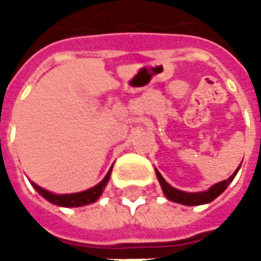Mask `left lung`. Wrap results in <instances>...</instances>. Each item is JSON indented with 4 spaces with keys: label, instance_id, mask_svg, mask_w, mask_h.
I'll use <instances>...</instances> for the list:
<instances>
[{
    "label": "left lung",
    "instance_id": "8db88e82",
    "mask_svg": "<svg viewBox=\"0 0 261 261\" xmlns=\"http://www.w3.org/2000/svg\"><path fill=\"white\" fill-rule=\"evenodd\" d=\"M240 167L241 164L238 166L236 171L232 173L231 177H228L226 180L224 181H219V183H216L212 187H209L206 192H196V193H190V192H183V190H178V189H175L173 186H170L167 183L166 180H164V177L160 174V171L155 168V173H156V178H158V181H160V185H161V189H163V193L166 196L168 200H171V202H175V203H181V205L186 206H197V205H205V203H209V202H212V200H215L218 196L221 195L224 190H225L226 187L229 186V183L234 180V177L238 173V170H240Z\"/></svg>",
    "mask_w": 261,
    "mask_h": 261
}]
</instances>
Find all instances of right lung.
Wrapping results in <instances>:
<instances>
[{"label": "right lung", "mask_w": 261, "mask_h": 261, "mask_svg": "<svg viewBox=\"0 0 261 261\" xmlns=\"http://www.w3.org/2000/svg\"><path fill=\"white\" fill-rule=\"evenodd\" d=\"M113 168V167H112ZM112 168L107 171L106 177L94 187L91 189H87L84 192H78V193H68V195H56L52 193L49 190H46L43 187L37 186L35 181H32V186L36 189V192L40 196H43L47 202L54 203L58 206H64V207H80V206L90 205V203H94L97 199H100L101 193L105 192L106 185L109 183L110 180V174H112Z\"/></svg>", "instance_id": "1"}]
</instances>
